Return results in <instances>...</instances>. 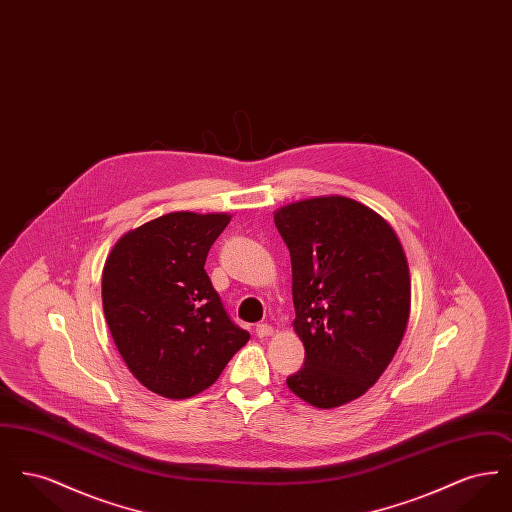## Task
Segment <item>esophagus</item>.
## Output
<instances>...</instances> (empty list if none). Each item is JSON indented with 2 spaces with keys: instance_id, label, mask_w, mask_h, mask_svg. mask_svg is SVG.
Masks as SVG:
<instances>
[{
  "instance_id": "1",
  "label": "esophagus",
  "mask_w": 512,
  "mask_h": 512,
  "mask_svg": "<svg viewBox=\"0 0 512 512\" xmlns=\"http://www.w3.org/2000/svg\"><path fill=\"white\" fill-rule=\"evenodd\" d=\"M272 334V326H268V324H257L255 326V336L257 338H267Z\"/></svg>"
}]
</instances>
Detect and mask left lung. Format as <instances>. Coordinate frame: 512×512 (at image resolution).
Listing matches in <instances>:
<instances>
[{"label":"left lung","instance_id":"1","mask_svg":"<svg viewBox=\"0 0 512 512\" xmlns=\"http://www.w3.org/2000/svg\"><path fill=\"white\" fill-rule=\"evenodd\" d=\"M274 224L290 249L293 328L305 345L286 384L313 407H340L376 384L403 340L405 251L386 220L341 195L286 205Z\"/></svg>","mask_w":512,"mask_h":512}]
</instances>
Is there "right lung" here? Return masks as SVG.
Here are the masks:
<instances>
[{
  "mask_svg": "<svg viewBox=\"0 0 512 512\" xmlns=\"http://www.w3.org/2000/svg\"><path fill=\"white\" fill-rule=\"evenodd\" d=\"M228 222L226 213H169L124 234L105 261V320L128 370L153 393L207 390L249 340L203 268Z\"/></svg>",
  "mask_w": 512,
  "mask_h": 512,
  "instance_id": "add662e5",
  "label": "right lung"
}]
</instances>
